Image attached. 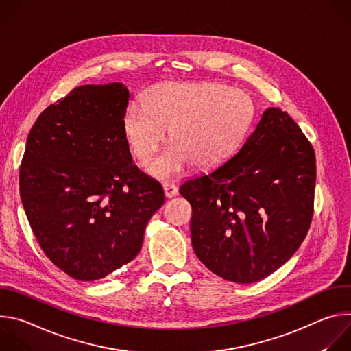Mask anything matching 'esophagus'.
I'll use <instances>...</instances> for the list:
<instances>
[{
  "instance_id": "34e87169",
  "label": "esophagus",
  "mask_w": 351,
  "mask_h": 351,
  "mask_svg": "<svg viewBox=\"0 0 351 351\" xmlns=\"http://www.w3.org/2000/svg\"><path fill=\"white\" fill-rule=\"evenodd\" d=\"M164 193H165L167 198H172V197L178 195V187L172 183H165L164 184Z\"/></svg>"
}]
</instances>
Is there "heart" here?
I'll use <instances>...</instances> for the list:
<instances>
[{"instance_id":"heart-1","label":"heart","mask_w":351,"mask_h":351,"mask_svg":"<svg viewBox=\"0 0 351 351\" xmlns=\"http://www.w3.org/2000/svg\"><path fill=\"white\" fill-rule=\"evenodd\" d=\"M252 114V101L240 90L218 83L169 82L149 88L145 104L128 107L123 133L132 154L145 162L171 129L172 144L145 167V172L172 180L190 165L207 171L221 164L243 137Z\"/></svg>"}]
</instances>
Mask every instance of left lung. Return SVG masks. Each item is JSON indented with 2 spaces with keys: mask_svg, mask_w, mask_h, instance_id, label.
<instances>
[{
  "mask_svg": "<svg viewBox=\"0 0 351 351\" xmlns=\"http://www.w3.org/2000/svg\"><path fill=\"white\" fill-rule=\"evenodd\" d=\"M314 148L279 108H267L241 147L179 191L191 206L193 250L215 275L258 282L303 243L314 211Z\"/></svg>",
  "mask_w": 351,
  "mask_h": 351,
  "instance_id": "8db88e82",
  "label": "left lung"
}]
</instances>
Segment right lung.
<instances>
[{"label": "right lung", "instance_id": "add662e5", "mask_svg": "<svg viewBox=\"0 0 351 351\" xmlns=\"http://www.w3.org/2000/svg\"><path fill=\"white\" fill-rule=\"evenodd\" d=\"M128 103L122 83L79 86L27 136L19 172L26 217L45 256L77 280L130 263L165 202L162 186L132 164Z\"/></svg>", "mask_w": 351, "mask_h": 351}]
</instances>
